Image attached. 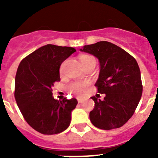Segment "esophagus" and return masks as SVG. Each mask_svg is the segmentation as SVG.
I'll use <instances>...</instances> for the list:
<instances>
[{
    "label": "esophagus",
    "mask_w": 158,
    "mask_h": 158,
    "mask_svg": "<svg viewBox=\"0 0 158 158\" xmlns=\"http://www.w3.org/2000/svg\"><path fill=\"white\" fill-rule=\"evenodd\" d=\"M77 101H78V103H82V102L84 101V99L77 98Z\"/></svg>",
    "instance_id": "esophagus-1"
}]
</instances>
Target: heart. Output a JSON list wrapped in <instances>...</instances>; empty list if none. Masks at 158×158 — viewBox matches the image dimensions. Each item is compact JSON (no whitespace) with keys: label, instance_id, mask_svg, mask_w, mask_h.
Segmentation results:
<instances>
[{"label":"heart","instance_id":"b5f03b06","mask_svg":"<svg viewBox=\"0 0 158 158\" xmlns=\"http://www.w3.org/2000/svg\"><path fill=\"white\" fill-rule=\"evenodd\" d=\"M80 60L82 65L87 64L88 62H91V61H95L93 57L90 56V55H86V54L81 55L80 57ZM87 86L88 84L86 82H74L69 85V90L71 91V93H74V94L82 95L85 92Z\"/></svg>","mask_w":158,"mask_h":158}]
</instances>
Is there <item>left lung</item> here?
Masks as SVG:
<instances>
[{
    "mask_svg": "<svg viewBox=\"0 0 158 158\" xmlns=\"http://www.w3.org/2000/svg\"><path fill=\"white\" fill-rule=\"evenodd\" d=\"M82 52L98 58L100 73L95 85L103 100L91 97L94 108L89 113L92 123L102 130L118 128L133 115L142 93L141 73L135 58L123 49L107 41L86 45Z\"/></svg>",
    "mask_w": 158,
    "mask_h": 158,
    "instance_id": "1",
    "label": "left lung"
}]
</instances>
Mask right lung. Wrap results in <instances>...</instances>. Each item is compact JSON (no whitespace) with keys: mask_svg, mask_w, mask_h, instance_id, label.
<instances>
[{"mask_svg":"<svg viewBox=\"0 0 158 158\" xmlns=\"http://www.w3.org/2000/svg\"><path fill=\"white\" fill-rule=\"evenodd\" d=\"M74 48L47 44L23 58L15 79V99L26 122L43 135H55L68 128L71 112L77 104L75 98L58 100L52 86L60 81L61 64Z\"/></svg>","mask_w":158,"mask_h":158,"instance_id":"right-lung-1","label":"right lung"}]
</instances>
